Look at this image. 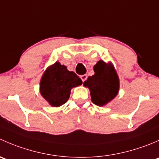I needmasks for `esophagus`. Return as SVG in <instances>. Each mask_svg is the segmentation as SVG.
Returning <instances> with one entry per match:
<instances>
[{
  "mask_svg": "<svg viewBox=\"0 0 159 159\" xmlns=\"http://www.w3.org/2000/svg\"><path fill=\"white\" fill-rule=\"evenodd\" d=\"M80 78H81V81L84 82V81H85L86 80H87L88 77H87V75H81V77H80Z\"/></svg>",
  "mask_w": 159,
  "mask_h": 159,
  "instance_id": "esophagus-1",
  "label": "esophagus"
}]
</instances>
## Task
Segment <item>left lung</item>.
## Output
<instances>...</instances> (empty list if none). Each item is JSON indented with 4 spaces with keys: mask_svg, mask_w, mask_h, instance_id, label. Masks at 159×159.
I'll list each match as a JSON object with an SVG mask.
<instances>
[{
    "mask_svg": "<svg viewBox=\"0 0 159 159\" xmlns=\"http://www.w3.org/2000/svg\"><path fill=\"white\" fill-rule=\"evenodd\" d=\"M94 75L84 82L91 91V101L98 106L106 105L118 94L119 80L111 65L99 61L94 66Z\"/></svg>",
    "mask_w": 159,
    "mask_h": 159,
    "instance_id": "8db88e82",
    "label": "left lung"
}]
</instances>
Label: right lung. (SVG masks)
<instances>
[{
	"mask_svg": "<svg viewBox=\"0 0 159 159\" xmlns=\"http://www.w3.org/2000/svg\"><path fill=\"white\" fill-rule=\"evenodd\" d=\"M81 84L82 81L75 72L69 71L65 65L56 62L43 75L40 91L51 106L58 107L68 100L70 89Z\"/></svg>",
	"mask_w": 159,
	"mask_h": 159,
	"instance_id": "add662e5",
	"label": "right lung"
}]
</instances>
